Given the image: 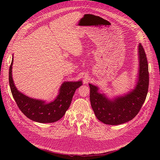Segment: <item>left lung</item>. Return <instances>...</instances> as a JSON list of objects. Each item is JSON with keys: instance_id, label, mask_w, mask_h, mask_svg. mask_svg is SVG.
Masks as SVG:
<instances>
[{"instance_id": "8db88e82", "label": "left lung", "mask_w": 160, "mask_h": 160, "mask_svg": "<svg viewBox=\"0 0 160 160\" xmlns=\"http://www.w3.org/2000/svg\"><path fill=\"white\" fill-rule=\"evenodd\" d=\"M139 69L133 89L122 95L109 98L99 91L98 86L89 84L90 101L96 118L108 125H119L134 118L146 100L149 86L148 64L142 45H138Z\"/></svg>"}]
</instances>
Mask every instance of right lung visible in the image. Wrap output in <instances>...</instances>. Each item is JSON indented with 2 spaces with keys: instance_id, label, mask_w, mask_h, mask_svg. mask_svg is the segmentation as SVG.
Wrapping results in <instances>:
<instances>
[{
  "instance_id": "right-lung-1",
  "label": "right lung",
  "mask_w": 160,
  "mask_h": 160,
  "mask_svg": "<svg viewBox=\"0 0 160 160\" xmlns=\"http://www.w3.org/2000/svg\"><path fill=\"white\" fill-rule=\"evenodd\" d=\"M12 63L13 55L9 68V85L13 98L22 113L34 122L42 123L55 122L63 117L69 108L76 89L83 85L82 81H64L55 100L47 103L45 100L28 97L17 89L12 75Z\"/></svg>"
}]
</instances>
